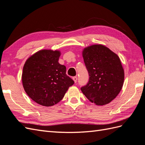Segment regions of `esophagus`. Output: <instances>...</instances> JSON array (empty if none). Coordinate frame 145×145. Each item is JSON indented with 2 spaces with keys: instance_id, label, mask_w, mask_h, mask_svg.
<instances>
[{
  "instance_id": "1",
  "label": "esophagus",
  "mask_w": 145,
  "mask_h": 145,
  "mask_svg": "<svg viewBox=\"0 0 145 145\" xmlns=\"http://www.w3.org/2000/svg\"><path fill=\"white\" fill-rule=\"evenodd\" d=\"M72 79H73V80L74 81V82L77 83V76L73 77H72Z\"/></svg>"
}]
</instances>
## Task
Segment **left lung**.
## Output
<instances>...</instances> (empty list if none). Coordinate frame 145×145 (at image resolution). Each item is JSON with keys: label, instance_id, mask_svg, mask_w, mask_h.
Returning a JSON list of instances; mask_svg holds the SVG:
<instances>
[{"label": "left lung", "instance_id": "obj_1", "mask_svg": "<svg viewBox=\"0 0 145 145\" xmlns=\"http://www.w3.org/2000/svg\"><path fill=\"white\" fill-rule=\"evenodd\" d=\"M89 74V81L81 91L91 102L96 105L110 103L120 92L125 74L120 59L108 48L93 45L82 52Z\"/></svg>", "mask_w": 145, "mask_h": 145}]
</instances>
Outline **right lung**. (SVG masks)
<instances>
[{
  "mask_svg": "<svg viewBox=\"0 0 145 145\" xmlns=\"http://www.w3.org/2000/svg\"><path fill=\"white\" fill-rule=\"evenodd\" d=\"M59 51L42 50L29 57L24 66L22 83L26 93L35 102L51 106L62 100L74 82L59 63Z\"/></svg>",
  "mask_w": 145,
  "mask_h": 145,
  "instance_id": "obj_1",
  "label": "right lung"
}]
</instances>
